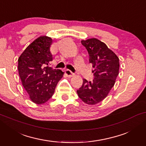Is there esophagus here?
<instances>
[{
  "label": "esophagus",
  "instance_id": "obj_1",
  "mask_svg": "<svg viewBox=\"0 0 146 146\" xmlns=\"http://www.w3.org/2000/svg\"><path fill=\"white\" fill-rule=\"evenodd\" d=\"M65 74H66V76L70 78V77H72L73 76H74V73H73L70 70L68 69H66L65 70Z\"/></svg>",
  "mask_w": 146,
  "mask_h": 146
}]
</instances>
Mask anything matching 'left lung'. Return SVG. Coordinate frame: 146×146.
<instances>
[{
  "instance_id": "left-lung-1",
  "label": "left lung",
  "mask_w": 146,
  "mask_h": 146,
  "mask_svg": "<svg viewBox=\"0 0 146 146\" xmlns=\"http://www.w3.org/2000/svg\"><path fill=\"white\" fill-rule=\"evenodd\" d=\"M81 43L88 50L89 62L94 70L93 81L84 79L77 93L84 102L94 105L102 101L114 85L119 74V58L105 43L96 38L82 40Z\"/></svg>"
}]
</instances>
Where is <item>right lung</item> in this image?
<instances>
[{
  "instance_id": "obj_1",
  "label": "right lung",
  "mask_w": 146,
  "mask_h": 146,
  "mask_svg": "<svg viewBox=\"0 0 146 146\" xmlns=\"http://www.w3.org/2000/svg\"><path fill=\"white\" fill-rule=\"evenodd\" d=\"M51 38L40 36L33 42L19 58L18 70L30 98L42 104L52 96L58 82L63 76L61 70L49 67L53 57Z\"/></svg>"
}]
</instances>
